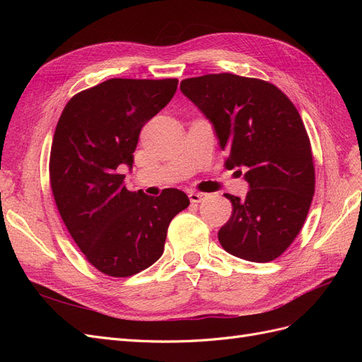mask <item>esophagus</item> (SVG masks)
I'll use <instances>...</instances> for the list:
<instances>
[{
    "instance_id": "1",
    "label": "esophagus",
    "mask_w": 362,
    "mask_h": 362,
    "mask_svg": "<svg viewBox=\"0 0 362 362\" xmlns=\"http://www.w3.org/2000/svg\"><path fill=\"white\" fill-rule=\"evenodd\" d=\"M205 193H199V192H190L189 193V199L192 201V202H194V204H199L201 201H204L205 199Z\"/></svg>"
}]
</instances>
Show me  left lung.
Returning <instances> with one entry per match:
<instances>
[{
  "mask_svg": "<svg viewBox=\"0 0 362 362\" xmlns=\"http://www.w3.org/2000/svg\"><path fill=\"white\" fill-rule=\"evenodd\" d=\"M180 87L210 119L228 156L225 166L246 170L245 201L225 193L233 214L218 242L252 262L281 257L300 233L315 189L311 144L298 108L275 84L229 72L185 78Z\"/></svg>",
  "mask_w": 362,
  "mask_h": 362,
  "instance_id": "left-lung-1",
  "label": "left lung"
}]
</instances>
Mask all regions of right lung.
<instances>
[{
  "mask_svg": "<svg viewBox=\"0 0 362 362\" xmlns=\"http://www.w3.org/2000/svg\"><path fill=\"white\" fill-rule=\"evenodd\" d=\"M178 80L112 78L74 95L63 108L49 156L57 210L86 259L127 278L163 255L172 218L190 205L164 189L152 198L125 187L140 129L168 105Z\"/></svg>",
  "mask_w": 362,
  "mask_h": 362,
  "instance_id": "obj_1",
  "label": "right lung"
}]
</instances>
